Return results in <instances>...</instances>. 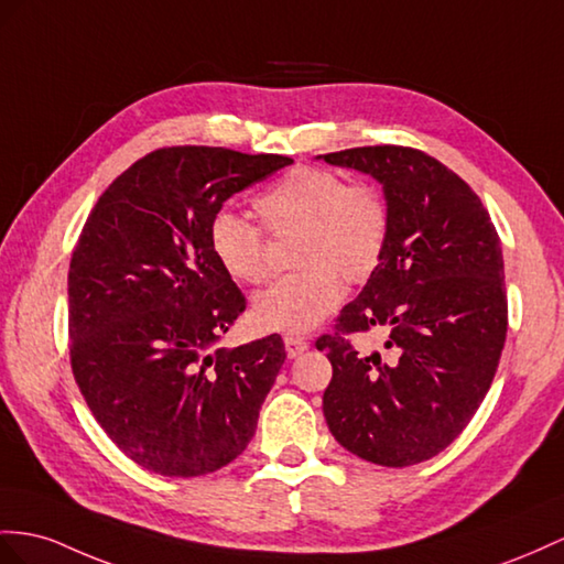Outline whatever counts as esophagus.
I'll use <instances>...</instances> for the list:
<instances>
[{"mask_svg": "<svg viewBox=\"0 0 564 564\" xmlns=\"http://www.w3.org/2000/svg\"><path fill=\"white\" fill-rule=\"evenodd\" d=\"M283 343H285L288 357H300L302 352H305V350L310 348V343H307L305 338H300V336H285Z\"/></svg>", "mask_w": 564, "mask_h": 564, "instance_id": "34e87169", "label": "esophagus"}]
</instances>
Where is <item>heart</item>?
<instances>
[{
	"label": "heart",
	"mask_w": 564,
	"mask_h": 564,
	"mask_svg": "<svg viewBox=\"0 0 564 564\" xmlns=\"http://www.w3.org/2000/svg\"><path fill=\"white\" fill-rule=\"evenodd\" d=\"M259 224L271 236L293 234L291 259L300 267L254 297L257 326L279 334H305L338 307L345 279L359 283L379 267L391 216L371 183H348L338 171L297 166L254 199ZM262 228L219 209L209 221V250L238 283L267 279Z\"/></svg>",
	"instance_id": "obj_1"
}]
</instances>
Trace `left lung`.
<instances>
[{
    "label": "left lung",
    "mask_w": 564,
    "mask_h": 564,
    "mask_svg": "<svg viewBox=\"0 0 564 564\" xmlns=\"http://www.w3.org/2000/svg\"><path fill=\"white\" fill-rule=\"evenodd\" d=\"M324 162L371 173L391 216L365 291L316 338L334 367L326 424L373 465H420L459 436L494 383L508 334L498 230L479 195L422 150L373 144ZM373 327L387 350L357 354L347 336Z\"/></svg>",
    "instance_id": "1"
}]
</instances>
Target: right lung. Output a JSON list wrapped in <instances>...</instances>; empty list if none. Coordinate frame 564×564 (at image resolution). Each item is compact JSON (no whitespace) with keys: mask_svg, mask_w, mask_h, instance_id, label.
Wrapping results in <instances>:
<instances>
[{"mask_svg":"<svg viewBox=\"0 0 564 564\" xmlns=\"http://www.w3.org/2000/svg\"><path fill=\"white\" fill-rule=\"evenodd\" d=\"M281 154L181 144L144 154L97 199L68 267V352L90 412L119 451L162 476L234 462L285 359L281 336L216 340L245 295L209 250L224 202Z\"/></svg>","mask_w":564,"mask_h":564,"instance_id":"add662e5","label":"right lung"}]
</instances>
